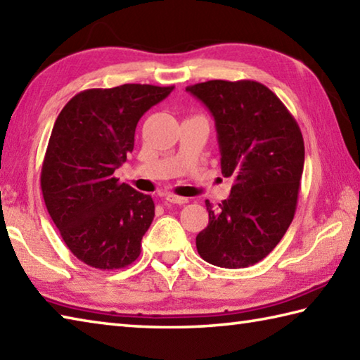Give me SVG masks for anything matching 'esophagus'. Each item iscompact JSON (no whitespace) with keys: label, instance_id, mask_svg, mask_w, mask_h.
Here are the masks:
<instances>
[{"label":"esophagus","instance_id":"1","mask_svg":"<svg viewBox=\"0 0 360 360\" xmlns=\"http://www.w3.org/2000/svg\"><path fill=\"white\" fill-rule=\"evenodd\" d=\"M166 200L169 203H175V205H185V203H188L186 198H181V195H175V194H167Z\"/></svg>","mask_w":360,"mask_h":360}]
</instances>
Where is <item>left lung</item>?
<instances>
[{"label": "left lung", "instance_id": "obj_1", "mask_svg": "<svg viewBox=\"0 0 360 360\" xmlns=\"http://www.w3.org/2000/svg\"><path fill=\"white\" fill-rule=\"evenodd\" d=\"M214 117L230 195L213 208L195 236L203 260L246 268L263 260L285 235L296 212L304 169V139L279 97L257 81L212 79L188 86Z\"/></svg>", "mask_w": 360, "mask_h": 360}]
</instances>
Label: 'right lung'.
<instances>
[{"mask_svg": "<svg viewBox=\"0 0 360 360\" xmlns=\"http://www.w3.org/2000/svg\"><path fill=\"white\" fill-rule=\"evenodd\" d=\"M174 86L122 84L75 96L54 122L40 186L70 252L98 269H120L141 254L155 203L114 171L133 152L139 119Z\"/></svg>", "mask_w": 360, "mask_h": 360, "instance_id": "1", "label": "right lung"}]
</instances>
